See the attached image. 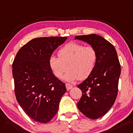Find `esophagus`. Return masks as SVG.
I'll list each match as a JSON object with an SVG mask.
<instances>
[{
    "instance_id": "34e87169",
    "label": "esophagus",
    "mask_w": 133,
    "mask_h": 133,
    "mask_svg": "<svg viewBox=\"0 0 133 133\" xmlns=\"http://www.w3.org/2000/svg\"><path fill=\"white\" fill-rule=\"evenodd\" d=\"M66 88L67 90H70V89H71V88H73V86L70 85V84H69V83H66Z\"/></svg>"
}]
</instances>
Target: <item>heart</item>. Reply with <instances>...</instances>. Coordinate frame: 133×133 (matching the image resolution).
Here are the masks:
<instances>
[{
  "label": "heart",
  "mask_w": 133,
  "mask_h": 133,
  "mask_svg": "<svg viewBox=\"0 0 133 133\" xmlns=\"http://www.w3.org/2000/svg\"><path fill=\"white\" fill-rule=\"evenodd\" d=\"M58 57L50 56L49 67L57 79H62L68 69L63 77L67 82L87 79L94 71L98 59L95 48L76 42L69 43L61 48L58 51Z\"/></svg>",
  "instance_id": "obj_1"
}]
</instances>
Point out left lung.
I'll list each match as a JSON object with an SVG mask.
<instances>
[{"label":"left lung","instance_id":"8db88e82","mask_svg":"<svg viewBox=\"0 0 133 133\" xmlns=\"http://www.w3.org/2000/svg\"><path fill=\"white\" fill-rule=\"evenodd\" d=\"M75 39L87 42L98 55L95 69L89 77L77 86L82 92L77 106L90 119L104 116L114 104L118 94L121 66L112 44L96 34L78 35Z\"/></svg>","mask_w":133,"mask_h":133}]
</instances>
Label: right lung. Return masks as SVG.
Wrapping results in <instances>:
<instances>
[{
	"label": "right lung",
	"mask_w": 133,
	"mask_h": 133,
	"mask_svg": "<svg viewBox=\"0 0 133 133\" xmlns=\"http://www.w3.org/2000/svg\"><path fill=\"white\" fill-rule=\"evenodd\" d=\"M67 37L34 38L21 47L12 64L15 94L18 104L34 121L47 123L53 118L66 92L64 83L54 76L48 60Z\"/></svg>",
	"instance_id": "1"
}]
</instances>
